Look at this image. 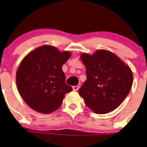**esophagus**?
I'll return each mask as SVG.
<instances>
[{
    "label": "esophagus",
    "mask_w": 147,
    "mask_h": 147,
    "mask_svg": "<svg viewBox=\"0 0 147 147\" xmlns=\"http://www.w3.org/2000/svg\"><path fill=\"white\" fill-rule=\"evenodd\" d=\"M79 86H75L72 87V90H75V91L78 90H79Z\"/></svg>",
    "instance_id": "1"
}]
</instances>
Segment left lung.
Here are the masks:
<instances>
[{
    "label": "left lung",
    "mask_w": 147,
    "mask_h": 147,
    "mask_svg": "<svg viewBox=\"0 0 147 147\" xmlns=\"http://www.w3.org/2000/svg\"><path fill=\"white\" fill-rule=\"evenodd\" d=\"M87 79L79 90L89 109L97 114L113 111L129 95L133 84L131 68L115 54L97 50L92 55L82 53Z\"/></svg>",
    "instance_id": "1"
}]
</instances>
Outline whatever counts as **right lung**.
Returning <instances> with one entry per match:
<instances>
[{"mask_svg": "<svg viewBox=\"0 0 147 147\" xmlns=\"http://www.w3.org/2000/svg\"><path fill=\"white\" fill-rule=\"evenodd\" d=\"M70 57V51L44 45L22 59L16 74V86L24 102L34 111L51 113L60 107L65 94L72 90L65 84L62 70Z\"/></svg>", "mask_w": 147, "mask_h": 147, "instance_id": "right-lung-1", "label": "right lung"}]
</instances>
